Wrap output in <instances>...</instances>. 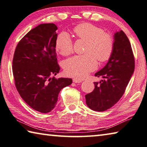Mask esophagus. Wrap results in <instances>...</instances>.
Here are the masks:
<instances>
[{"instance_id":"esophagus-1","label":"esophagus","mask_w":147,"mask_h":147,"mask_svg":"<svg viewBox=\"0 0 147 147\" xmlns=\"http://www.w3.org/2000/svg\"><path fill=\"white\" fill-rule=\"evenodd\" d=\"M73 82L76 83H79L82 82V80H81V79H79L74 78V79H73Z\"/></svg>"}]
</instances>
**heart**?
Returning a JSON list of instances; mask_svg holds the SVG:
<instances>
[{"label":"heart","mask_w":147,"mask_h":147,"mask_svg":"<svg viewBox=\"0 0 147 147\" xmlns=\"http://www.w3.org/2000/svg\"><path fill=\"white\" fill-rule=\"evenodd\" d=\"M77 38L86 42L85 55L75 56L64 62V71L66 75L83 78L97 67L100 62L107 61L113 51L114 41L112 36L98 26L90 23H81L74 28ZM56 49L64 56L73 52V42L68 34L62 32L56 40Z\"/></svg>","instance_id":"b5f03b06"}]
</instances>
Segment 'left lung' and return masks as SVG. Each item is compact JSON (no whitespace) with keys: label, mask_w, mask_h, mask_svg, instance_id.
Returning a JSON list of instances; mask_svg holds the SVG:
<instances>
[{"label":"left lung","mask_w":147,"mask_h":147,"mask_svg":"<svg viewBox=\"0 0 147 147\" xmlns=\"http://www.w3.org/2000/svg\"><path fill=\"white\" fill-rule=\"evenodd\" d=\"M134 68L130 42L123 31H117L114 34L111 56L106 65L95 74L103 79L94 83V89L85 95L87 106L96 111H104L113 106L124 94Z\"/></svg>","instance_id":"1"}]
</instances>
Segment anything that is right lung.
<instances>
[{
  "label": "right lung",
  "instance_id": "1",
  "mask_svg": "<svg viewBox=\"0 0 147 147\" xmlns=\"http://www.w3.org/2000/svg\"><path fill=\"white\" fill-rule=\"evenodd\" d=\"M57 29L53 23L38 25L20 40L13 55L17 90L30 107L42 113L54 109L60 91L72 83L71 78L51 77L60 71L55 49Z\"/></svg>",
  "mask_w": 147,
  "mask_h": 147
}]
</instances>
